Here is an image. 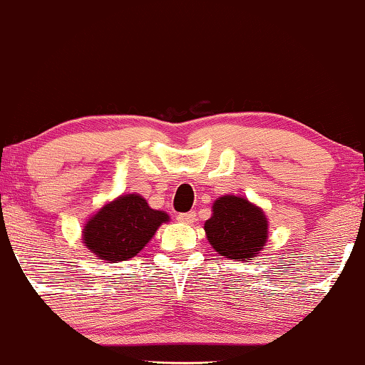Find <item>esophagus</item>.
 <instances>
[{
  "label": "esophagus",
  "mask_w": 365,
  "mask_h": 365,
  "mask_svg": "<svg viewBox=\"0 0 365 365\" xmlns=\"http://www.w3.org/2000/svg\"><path fill=\"white\" fill-rule=\"evenodd\" d=\"M176 219L179 222L182 224H191L194 222V219H196V212H182V214H178Z\"/></svg>",
  "instance_id": "esophagus-1"
}]
</instances>
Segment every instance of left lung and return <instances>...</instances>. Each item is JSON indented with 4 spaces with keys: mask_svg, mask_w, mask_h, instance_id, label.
<instances>
[{
    "mask_svg": "<svg viewBox=\"0 0 365 365\" xmlns=\"http://www.w3.org/2000/svg\"><path fill=\"white\" fill-rule=\"evenodd\" d=\"M204 231L217 254L249 262L266 246L269 221L262 207L242 196L226 194L212 202Z\"/></svg>",
    "mask_w": 365,
    "mask_h": 365,
    "instance_id": "1",
    "label": "left lung"
}]
</instances>
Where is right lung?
<instances>
[{"label": "right lung", "instance_id": "obj_1", "mask_svg": "<svg viewBox=\"0 0 365 365\" xmlns=\"http://www.w3.org/2000/svg\"><path fill=\"white\" fill-rule=\"evenodd\" d=\"M163 222H169L168 214L149 207L141 194H121L88 219L83 244L106 262L128 261L143 251Z\"/></svg>", "mask_w": 365, "mask_h": 365}]
</instances>
